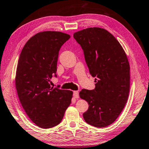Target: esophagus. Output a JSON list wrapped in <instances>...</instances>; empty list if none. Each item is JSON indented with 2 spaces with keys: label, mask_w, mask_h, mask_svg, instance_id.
<instances>
[{
  "label": "esophagus",
  "mask_w": 149,
  "mask_h": 149,
  "mask_svg": "<svg viewBox=\"0 0 149 149\" xmlns=\"http://www.w3.org/2000/svg\"><path fill=\"white\" fill-rule=\"evenodd\" d=\"M74 97L75 98H78L79 97V92L77 91H74Z\"/></svg>",
  "instance_id": "obj_1"
}]
</instances>
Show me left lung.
I'll list each match as a JSON object with an SVG mask.
<instances>
[{
	"label": "left lung",
	"instance_id": "left-lung-1",
	"mask_svg": "<svg viewBox=\"0 0 149 149\" xmlns=\"http://www.w3.org/2000/svg\"><path fill=\"white\" fill-rule=\"evenodd\" d=\"M74 38L84 50L89 73L95 77V89L79 92L80 98L89 105L84 119L95 127L110 125L121 114L129 97L130 66L126 54L103 28H86L75 32Z\"/></svg>",
	"mask_w": 149,
	"mask_h": 149
}]
</instances>
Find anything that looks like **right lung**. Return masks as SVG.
Wrapping results in <instances>:
<instances>
[{"label": "right lung", "instance_id": "1", "mask_svg": "<svg viewBox=\"0 0 149 149\" xmlns=\"http://www.w3.org/2000/svg\"><path fill=\"white\" fill-rule=\"evenodd\" d=\"M61 32L45 31L35 34L22 48L15 84L21 105L38 127L52 128L62 121L73 92L51 86L56 77L59 51L70 39Z\"/></svg>", "mask_w": 149, "mask_h": 149}]
</instances>
